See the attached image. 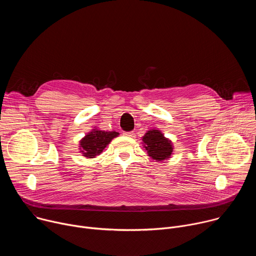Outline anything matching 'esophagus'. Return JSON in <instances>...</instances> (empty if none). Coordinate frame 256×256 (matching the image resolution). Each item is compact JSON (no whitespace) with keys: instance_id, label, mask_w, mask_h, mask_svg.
Masks as SVG:
<instances>
[{"instance_id":"34e87169","label":"esophagus","mask_w":256,"mask_h":256,"mask_svg":"<svg viewBox=\"0 0 256 256\" xmlns=\"http://www.w3.org/2000/svg\"><path fill=\"white\" fill-rule=\"evenodd\" d=\"M124 134L126 136H130V138H132V136H134V132H124Z\"/></svg>"}]
</instances>
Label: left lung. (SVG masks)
Listing matches in <instances>:
<instances>
[{
    "instance_id": "1",
    "label": "left lung",
    "mask_w": 256,
    "mask_h": 256,
    "mask_svg": "<svg viewBox=\"0 0 256 256\" xmlns=\"http://www.w3.org/2000/svg\"><path fill=\"white\" fill-rule=\"evenodd\" d=\"M142 146L148 153V156L153 160L164 161L168 160L173 154L172 142L164 136L161 130L153 128L148 130L142 136Z\"/></svg>"
}]
</instances>
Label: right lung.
<instances>
[{
  "mask_svg": "<svg viewBox=\"0 0 256 256\" xmlns=\"http://www.w3.org/2000/svg\"><path fill=\"white\" fill-rule=\"evenodd\" d=\"M118 134L116 132H105L95 128L80 140V152L86 158H95Z\"/></svg>",
  "mask_w": 256,
  "mask_h": 256,
  "instance_id": "add662e5",
  "label": "right lung"
}]
</instances>
